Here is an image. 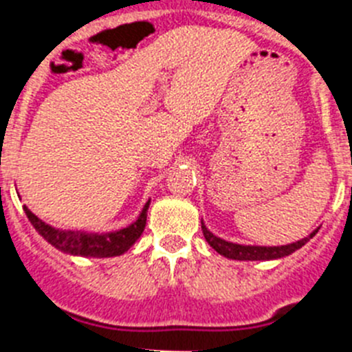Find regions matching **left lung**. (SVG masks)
Instances as JSON below:
<instances>
[{
    "mask_svg": "<svg viewBox=\"0 0 352 352\" xmlns=\"http://www.w3.org/2000/svg\"><path fill=\"white\" fill-rule=\"evenodd\" d=\"M201 227H203V234L206 238V241L210 243L211 248L219 252L220 256L227 257V259L234 261H273V259H282L285 256H291L292 252H296L298 248L303 247L307 241H310V238L316 236V231L310 232L307 238L300 239V241H294V243L289 245H280V247H259V245H239L232 243V241H226V239L214 236L213 232L208 231V227L204 226V222L201 220Z\"/></svg>",
    "mask_w": 352,
    "mask_h": 352,
    "instance_id": "1",
    "label": "left lung"
}]
</instances>
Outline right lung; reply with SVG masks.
<instances>
[{
  "mask_svg": "<svg viewBox=\"0 0 352 352\" xmlns=\"http://www.w3.org/2000/svg\"><path fill=\"white\" fill-rule=\"evenodd\" d=\"M151 201L144 204L141 214L135 222L130 226L118 229L113 232H86V231H67V229H58L43 220H40L35 213H31L26 206V217L30 219L31 226L35 227L38 234L42 236L47 243L58 250L70 254V256L80 257H116L125 254L130 247L139 239L146 227V217H148V208Z\"/></svg>",
  "mask_w": 352,
  "mask_h": 352,
  "instance_id": "add662e5",
  "label": "right lung"
}]
</instances>
